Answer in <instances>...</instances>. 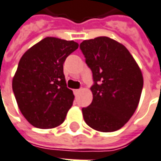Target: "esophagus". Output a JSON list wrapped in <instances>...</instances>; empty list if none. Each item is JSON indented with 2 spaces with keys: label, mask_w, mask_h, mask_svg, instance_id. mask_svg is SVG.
<instances>
[{
  "label": "esophagus",
  "mask_w": 161,
  "mask_h": 161,
  "mask_svg": "<svg viewBox=\"0 0 161 161\" xmlns=\"http://www.w3.org/2000/svg\"><path fill=\"white\" fill-rule=\"evenodd\" d=\"M79 91H80V89H75V90H74V93H75V94H77V93L79 92Z\"/></svg>",
  "instance_id": "esophagus-1"
}]
</instances>
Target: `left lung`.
Masks as SVG:
<instances>
[{
	"mask_svg": "<svg viewBox=\"0 0 161 161\" xmlns=\"http://www.w3.org/2000/svg\"><path fill=\"white\" fill-rule=\"evenodd\" d=\"M80 49L94 81L92 102L82 108L84 119L99 132L119 130L138 107L143 86L141 69L122 43L107 36L85 40Z\"/></svg>",
	"mask_w": 161,
	"mask_h": 161,
	"instance_id": "obj_1",
	"label": "left lung"
}]
</instances>
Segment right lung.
I'll return each mask as SVG.
<instances>
[{"label": "right lung", "instance_id": "add662e5", "mask_svg": "<svg viewBox=\"0 0 161 161\" xmlns=\"http://www.w3.org/2000/svg\"><path fill=\"white\" fill-rule=\"evenodd\" d=\"M78 43L45 37L20 58L12 79V89L22 115L37 128L61 125L74 101L67 87L63 63Z\"/></svg>", "mask_w": 161, "mask_h": 161}]
</instances>
